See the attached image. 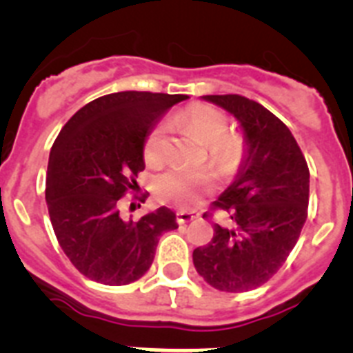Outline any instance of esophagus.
Returning <instances> with one entry per match:
<instances>
[{
    "label": "esophagus",
    "instance_id": "1",
    "mask_svg": "<svg viewBox=\"0 0 353 353\" xmlns=\"http://www.w3.org/2000/svg\"><path fill=\"white\" fill-rule=\"evenodd\" d=\"M196 214H193V212H186V211H177L176 212V220L179 225H184L188 223V221L195 220Z\"/></svg>",
    "mask_w": 353,
    "mask_h": 353
}]
</instances>
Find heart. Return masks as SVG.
I'll return each mask as SVG.
<instances>
[{
  "mask_svg": "<svg viewBox=\"0 0 353 353\" xmlns=\"http://www.w3.org/2000/svg\"><path fill=\"white\" fill-rule=\"evenodd\" d=\"M174 125L181 132L192 133L204 144V149L212 161L221 169H232L243 157V142L237 135L228 133V119L221 110L208 103H193L174 117ZM170 142L167 128L158 123L149 130L142 145L145 163L158 167L169 158ZM214 190V176L209 170L174 169L165 170L154 181V193L158 200L179 209L193 208Z\"/></svg>",
  "mask_w": 353,
  "mask_h": 353,
  "instance_id": "1",
  "label": "heart"
}]
</instances>
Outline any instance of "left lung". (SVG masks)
I'll use <instances>...</instances> for the list:
<instances>
[{"label": "left lung", "instance_id": "obj_1", "mask_svg": "<svg viewBox=\"0 0 353 353\" xmlns=\"http://www.w3.org/2000/svg\"><path fill=\"white\" fill-rule=\"evenodd\" d=\"M202 98L241 123L246 157L236 181L212 202V209L227 212V221L214 223L212 239L193 250V263L211 287L248 292L279 271L299 239L307 218L310 169L287 125L259 101L241 94Z\"/></svg>", "mask_w": 353, "mask_h": 353}]
</instances>
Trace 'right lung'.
<instances>
[{"mask_svg": "<svg viewBox=\"0 0 353 353\" xmlns=\"http://www.w3.org/2000/svg\"><path fill=\"white\" fill-rule=\"evenodd\" d=\"M186 98L149 91L105 94L79 109L54 141L46 186L50 223L85 278L112 287L137 281L151 268L161 234L177 228L170 209L125 220L119 202L144 170L148 132Z\"/></svg>", "mask_w": 353, "mask_h": 353, "instance_id": "obj_1", "label": "right lung"}]
</instances>
